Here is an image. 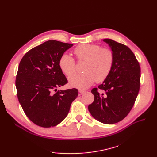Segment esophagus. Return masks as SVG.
I'll return each instance as SVG.
<instances>
[{"label":"esophagus","instance_id":"34e87169","mask_svg":"<svg viewBox=\"0 0 157 157\" xmlns=\"http://www.w3.org/2000/svg\"><path fill=\"white\" fill-rule=\"evenodd\" d=\"M85 92V91L84 90H80L79 91H78V95L79 96H80V95H82L83 93H84Z\"/></svg>","mask_w":157,"mask_h":157}]
</instances>
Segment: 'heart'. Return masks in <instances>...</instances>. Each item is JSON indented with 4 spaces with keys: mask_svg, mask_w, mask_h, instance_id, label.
<instances>
[{
    "mask_svg": "<svg viewBox=\"0 0 157 157\" xmlns=\"http://www.w3.org/2000/svg\"><path fill=\"white\" fill-rule=\"evenodd\" d=\"M74 53L78 61H86L83 74H76L69 78L71 86L78 89L90 87L95 82H101L110 74L114 64L113 51L107 48H101L98 44H83L75 48ZM59 66L61 71L67 77L75 73V59L69 54L60 57Z\"/></svg>",
    "mask_w": 157,
    "mask_h": 157,
    "instance_id": "b5f03b06",
    "label": "heart"
}]
</instances>
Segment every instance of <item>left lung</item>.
I'll use <instances>...</instances> for the list:
<instances>
[{
  "label": "left lung",
  "instance_id": "8db88e82",
  "mask_svg": "<svg viewBox=\"0 0 157 157\" xmlns=\"http://www.w3.org/2000/svg\"><path fill=\"white\" fill-rule=\"evenodd\" d=\"M103 41L113 52L114 64L108 77L98 86L105 94L96 88L92 90L94 100L88 111L99 122L112 124L124 119L134 106L140 90V67L128 46L112 39Z\"/></svg>",
  "mask_w": 157,
  "mask_h": 157
}]
</instances>
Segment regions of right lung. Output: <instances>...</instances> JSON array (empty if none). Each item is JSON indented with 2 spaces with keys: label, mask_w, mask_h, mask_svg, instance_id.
Instances as JSON below:
<instances>
[{
  "label": "right lung",
  "mask_w": 157,
  "mask_h": 157,
  "mask_svg": "<svg viewBox=\"0 0 157 157\" xmlns=\"http://www.w3.org/2000/svg\"><path fill=\"white\" fill-rule=\"evenodd\" d=\"M73 46L48 40L27 52L19 64L16 80L18 100L27 117L38 126L50 128L59 124L78 96L76 88L57 91L67 83L59 68V58Z\"/></svg>",
  "instance_id": "right-lung-1"
}]
</instances>
